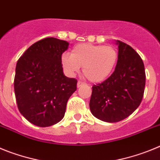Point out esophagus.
<instances>
[{
  "instance_id": "esophagus-1",
  "label": "esophagus",
  "mask_w": 160,
  "mask_h": 160,
  "mask_svg": "<svg viewBox=\"0 0 160 160\" xmlns=\"http://www.w3.org/2000/svg\"><path fill=\"white\" fill-rule=\"evenodd\" d=\"M83 85H84V83H83V82H80V81H78V84H77V87H78V88H79V87H82Z\"/></svg>"
}]
</instances>
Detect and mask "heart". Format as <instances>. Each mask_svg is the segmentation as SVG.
Listing matches in <instances>:
<instances>
[{"label": "heart", "instance_id": "b5f03b06", "mask_svg": "<svg viewBox=\"0 0 160 160\" xmlns=\"http://www.w3.org/2000/svg\"><path fill=\"white\" fill-rule=\"evenodd\" d=\"M118 51L111 46L78 44L73 48L71 55L64 53L61 62L66 72L70 75L83 67V73L92 82H101L108 78L118 62Z\"/></svg>", "mask_w": 160, "mask_h": 160}]
</instances>
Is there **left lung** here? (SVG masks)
Returning a JSON list of instances; mask_svg holds the SVG:
<instances>
[{
	"mask_svg": "<svg viewBox=\"0 0 160 160\" xmlns=\"http://www.w3.org/2000/svg\"><path fill=\"white\" fill-rule=\"evenodd\" d=\"M118 62L107 80L92 87L90 109L95 118L107 122L128 118L140 105L146 75L142 60L133 48L116 41Z\"/></svg>",
	"mask_w": 160,
	"mask_h": 160,
	"instance_id": "obj_1",
	"label": "left lung"
}]
</instances>
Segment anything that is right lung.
<instances>
[{
  "instance_id": "add662e5",
  "label": "right lung",
  "mask_w": 160,
  "mask_h": 160,
  "mask_svg": "<svg viewBox=\"0 0 160 160\" xmlns=\"http://www.w3.org/2000/svg\"><path fill=\"white\" fill-rule=\"evenodd\" d=\"M69 42L47 38L32 44L18 59L14 92L20 113L42 128L65 115L66 103L77 90V80L65 76L61 58Z\"/></svg>"
}]
</instances>
